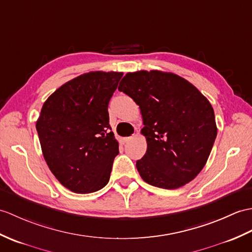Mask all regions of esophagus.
<instances>
[{
    "label": "esophagus",
    "instance_id": "obj_1",
    "mask_svg": "<svg viewBox=\"0 0 252 252\" xmlns=\"http://www.w3.org/2000/svg\"><path fill=\"white\" fill-rule=\"evenodd\" d=\"M131 139V137H121L120 138V143L121 144H126V142H128V140Z\"/></svg>",
    "mask_w": 252,
    "mask_h": 252
}]
</instances>
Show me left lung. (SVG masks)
Masks as SVG:
<instances>
[{"mask_svg": "<svg viewBox=\"0 0 252 252\" xmlns=\"http://www.w3.org/2000/svg\"><path fill=\"white\" fill-rule=\"evenodd\" d=\"M118 90L133 98L143 116L147 151L136 162L143 180L172 190L194 179L217 136L208 99L188 80L161 71L127 73Z\"/></svg>", "mask_w": 252, "mask_h": 252, "instance_id": "left-lung-1", "label": "left lung"}]
</instances>
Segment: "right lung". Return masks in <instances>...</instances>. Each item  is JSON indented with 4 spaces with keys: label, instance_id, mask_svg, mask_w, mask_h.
<instances>
[{
    "label": "right lung",
    "instance_id": "right-lung-1",
    "mask_svg": "<svg viewBox=\"0 0 252 252\" xmlns=\"http://www.w3.org/2000/svg\"><path fill=\"white\" fill-rule=\"evenodd\" d=\"M124 73L90 72L62 85L46 99L36 130L47 165L75 193L107 185L119 145L110 131L108 103Z\"/></svg>",
    "mask_w": 252,
    "mask_h": 252
}]
</instances>
